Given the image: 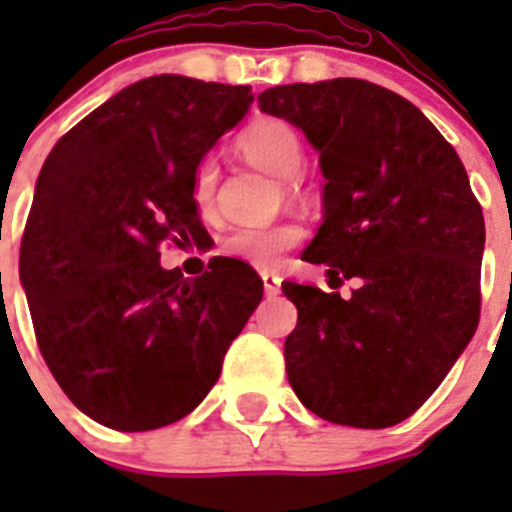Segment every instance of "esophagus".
I'll return each instance as SVG.
<instances>
[{
	"mask_svg": "<svg viewBox=\"0 0 512 512\" xmlns=\"http://www.w3.org/2000/svg\"><path fill=\"white\" fill-rule=\"evenodd\" d=\"M261 279H264L266 297H277L282 292V277L279 274H274V271H261Z\"/></svg>",
	"mask_w": 512,
	"mask_h": 512,
	"instance_id": "obj_1",
	"label": "esophagus"
}]
</instances>
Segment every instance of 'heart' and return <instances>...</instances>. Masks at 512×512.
Returning <instances> with one entry per match:
<instances>
[{
    "instance_id": "b5f03b06",
    "label": "heart",
    "mask_w": 512,
    "mask_h": 512,
    "mask_svg": "<svg viewBox=\"0 0 512 512\" xmlns=\"http://www.w3.org/2000/svg\"><path fill=\"white\" fill-rule=\"evenodd\" d=\"M238 151L243 153L246 161L277 179H295L305 164V146H302L300 133L289 122L274 120V117L248 125L238 135ZM217 174L220 171H217L215 158L200 161L194 171L192 200L202 212L210 210L215 202ZM300 238L302 230L295 223L238 228L223 241V251L233 259L256 266V269H271L300 243Z\"/></svg>"
}]
</instances>
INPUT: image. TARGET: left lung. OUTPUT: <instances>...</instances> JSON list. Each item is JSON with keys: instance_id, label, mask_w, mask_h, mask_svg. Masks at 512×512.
<instances>
[{"instance_id": "obj_1", "label": "left lung", "mask_w": 512, "mask_h": 512, "mask_svg": "<svg viewBox=\"0 0 512 512\" xmlns=\"http://www.w3.org/2000/svg\"><path fill=\"white\" fill-rule=\"evenodd\" d=\"M261 112L292 122L320 153L323 223L302 259L338 292L287 282L297 328L287 379L307 410L354 428L410 418L479 323L485 217L461 158L428 117L364 79L284 84Z\"/></svg>"}]
</instances>
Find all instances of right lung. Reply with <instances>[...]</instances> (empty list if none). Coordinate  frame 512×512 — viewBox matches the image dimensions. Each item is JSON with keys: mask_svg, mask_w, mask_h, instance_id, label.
I'll return each mask as SVG.
<instances>
[{"mask_svg": "<svg viewBox=\"0 0 512 512\" xmlns=\"http://www.w3.org/2000/svg\"><path fill=\"white\" fill-rule=\"evenodd\" d=\"M251 102V87L148 76L89 112L40 169L20 282L45 364L107 428L153 431L192 413L261 302L243 261H210L197 279L158 261L169 235L202 233L194 171Z\"/></svg>", "mask_w": 512, "mask_h": 512, "instance_id": "right-lung-1", "label": "right lung"}]
</instances>
